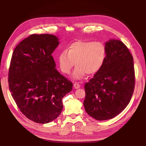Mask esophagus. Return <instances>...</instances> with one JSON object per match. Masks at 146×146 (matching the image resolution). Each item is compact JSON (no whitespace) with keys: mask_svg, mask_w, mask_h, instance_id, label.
<instances>
[{"mask_svg":"<svg viewBox=\"0 0 146 146\" xmlns=\"http://www.w3.org/2000/svg\"><path fill=\"white\" fill-rule=\"evenodd\" d=\"M73 86H74V88L77 89V88H79L80 87V85L78 83H75L73 84Z\"/></svg>","mask_w":146,"mask_h":146,"instance_id":"1","label":"esophagus"}]
</instances>
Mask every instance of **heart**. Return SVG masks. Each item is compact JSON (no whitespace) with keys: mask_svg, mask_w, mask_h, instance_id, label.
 I'll use <instances>...</instances> for the list:
<instances>
[{"mask_svg":"<svg viewBox=\"0 0 146 146\" xmlns=\"http://www.w3.org/2000/svg\"><path fill=\"white\" fill-rule=\"evenodd\" d=\"M107 50L104 43L99 41L74 42L58 56V63L62 72L68 75L76 64L73 74L75 79L80 80L86 74L93 75L100 70L105 63Z\"/></svg>","mask_w":146,"mask_h":146,"instance_id":"1","label":"heart"}]
</instances>
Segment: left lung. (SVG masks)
Returning a JSON list of instances; mask_svg holds the SVG:
<instances>
[{"label":"left lung","instance_id":"1","mask_svg":"<svg viewBox=\"0 0 146 146\" xmlns=\"http://www.w3.org/2000/svg\"><path fill=\"white\" fill-rule=\"evenodd\" d=\"M107 56L101 69L85 85L86 112L98 120L112 119L125 109L135 87L134 60L117 39L105 43Z\"/></svg>","mask_w":146,"mask_h":146}]
</instances>
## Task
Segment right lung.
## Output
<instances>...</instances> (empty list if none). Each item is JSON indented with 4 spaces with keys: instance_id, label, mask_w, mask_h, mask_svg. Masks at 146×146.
I'll list each match as a JSON object with an SVG mask.
<instances>
[{
    "instance_id": "add662e5",
    "label": "right lung",
    "mask_w": 146,
    "mask_h": 146,
    "mask_svg": "<svg viewBox=\"0 0 146 146\" xmlns=\"http://www.w3.org/2000/svg\"><path fill=\"white\" fill-rule=\"evenodd\" d=\"M59 44L52 35H34L19 43L12 53L9 87L19 109L27 119L47 123L60 115L62 99L73 83L55 69L51 54Z\"/></svg>"
}]
</instances>
